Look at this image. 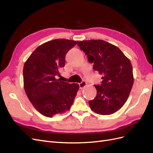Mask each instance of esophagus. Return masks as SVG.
<instances>
[{
	"instance_id": "34e87169",
	"label": "esophagus",
	"mask_w": 153,
	"mask_h": 153,
	"mask_svg": "<svg viewBox=\"0 0 153 153\" xmlns=\"http://www.w3.org/2000/svg\"><path fill=\"white\" fill-rule=\"evenodd\" d=\"M85 85H87V82L85 81H82V82H80L79 84V86L80 89H82V88H84Z\"/></svg>"
}]
</instances>
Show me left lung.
<instances>
[{"label": "left lung", "mask_w": 153, "mask_h": 153, "mask_svg": "<svg viewBox=\"0 0 153 153\" xmlns=\"http://www.w3.org/2000/svg\"><path fill=\"white\" fill-rule=\"evenodd\" d=\"M94 63L93 69L103 76L95 98L89 101L91 109L100 115L117 112L126 103L133 84V68L129 59L117 47L101 39L81 41L78 43Z\"/></svg>", "instance_id": "obj_1"}]
</instances>
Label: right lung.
Wrapping results in <instances>:
<instances>
[{"mask_svg": "<svg viewBox=\"0 0 153 153\" xmlns=\"http://www.w3.org/2000/svg\"><path fill=\"white\" fill-rule=\"evenodd\" d=\"M78 43L64 39L48 41L39 46L24 64L25 93L34 107L46 117L65 112L73 103L79 85L55 76L60 75L59 70L65 66L66 53Z\"/></svg>", "mask_w": 153, "mask_h": 153, "instance_id": "right-lung-1", "label": "right lung"}]
</instances>
